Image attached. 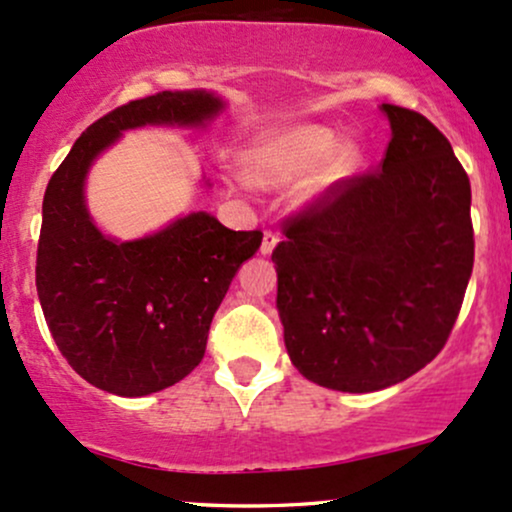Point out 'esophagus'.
<instances>
[{
  "instance_id": "esophagus-1",
  "label": "esophagus",
  "mask_w": 512,
  "mask_h": 512,
  "mask_svg": "<svg viewBox=\"0 0 512 512\" xmlns=\"http://www.w3.org/2000/svg\"><path fill=\"white\" fill-rule=\"evenodd\" d=\"M277 233H274V230H265V233H262V245H260V252L262 255H272V250H274V245H277Z\"/></svg>"
}]
</instances>
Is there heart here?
Segmentation results:
<instances>
[{
    "label": "heart",
    "instance_id": "heart-1",
    "mask_svg": "<svg viewBox=\"0 0 512 512\" xmlns=\"http://www.w3.org/2000/svg\"><path fill=\"white\" fill-rule=\"evenodd\" d=\"M338 140L328 128L299 126L272 133L247 150L250 174L262 184H284L313 170L335 150Z\"/></svg>",
    "mask_w": 512,
    "mask_h": 512
}]
</instances>
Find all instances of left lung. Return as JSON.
I'll list each match as a JSON object with an SVG mask.
<instances>
[{
	"label": "left lung",
	"mask_w": 512,
	"mask_h": 512,
	"mask_svg": "<svg viewBox=\"0 0 512 512\" xmlns=\"http://www.w3.org/2000/svg\"><path fill=\"white\" fill-rule=\"evenodd\" d=\"M381 111V165L286 218L272 252L286 352L333 391H379L430 364L474 267L471 184L452 145L418 111Z\"/></svg>",
	"instance_id": "1"
}]
</instances>
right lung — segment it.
I'll return each mask as SVG.
<instances>
[{
	"mask_svg": "<svg viewBox=\"0 0 512 512\" xmlns=\"http://www.w3.org/2000/svg\"><path fill=\"white\" fill-rule=\"evenodd\" d=\"M223 109L206 89L128 101L75 140L43 196L36 289L72 369L116 396L177 384L204 359L213 313L235 272L260 250V230H230L189 213L128 243L106 238L84 206V177L123 131L148 123L204 126Z\"/></svg>",
	"mask_w": 512,
	"mask_h": 512,
	"instance_id": "add662e5",
	"label": "right lung"
}]
</instances>
